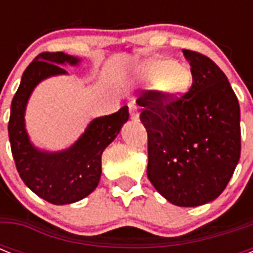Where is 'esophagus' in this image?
<instances>
[{
  "mask_svg": "<svg viewBox=\"0 0 253 253\" xmlns=\"http://www.w3.org/2000/svg\"><path fill=\"white\" fill-rule=\"evenodd\" d=\"M130 115L132 121H139V109L136 105L131 103L130 105Z\"/></svg>",
  "mask_w": 253,
  "mask_h": 253,
  "instance_id": "obj_1",
  "label": "esophagus"
}]
</instances>
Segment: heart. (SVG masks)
Segmentation results:
<instances>
[{
  "mask_svg": "<svg viewBox=\"0 0 253 253\" xmlns=\"http://www.w3.org/2000/svg\"><path fill=\"white\" fill-rule=\"evenodd\" d=\"M144 80L150 81L159 94L176 99L184 94L192 81V72L185 64L167 59H151L139 67Z\"/></svg>",
  "mask_w": 253,
  "mask_h": 253,
  "instance_id": "b5f03b06",
  "label": "heart"
}]
</instances>
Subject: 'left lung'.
<instances>
[{"mask_svg": "<svg viewBox=\"0 0 253 253\" xmlns=\"http://www.w3.org/2000/svg\"><path fill=\"white\" fill-rule=\"evenodd\" d=\"M193 84L180 98L140 91L148 134L147 176L167 201L194 208L220 196L240 159V107L227 77L205 55L182 49Z\"/></svg>", "mask_w": 253, "mask_h": 253, "instance_id": "left-lung-1", "label": "left lung"}]
</instances>
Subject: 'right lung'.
I'll use <instances>...</instances> for the list:
<instances>
[{
  "instance_id": "add662e5",
  "label": "right lung",
  "mask_w": 253,
  "mask_h": 253,
  "mask_svg": "<svg viewBox=\"0 0 253 253\" xmlns=\"http://www.w3.org/2000/svg\"><path fill=\"white\" fill-rule=\"evenodd\" d=\"M80 57L64 52H43L26 68L10 107L9 139L19 176L37 196L53 205H68L90 194L101 178V156L128 121V107L90 121L81 136L65 150L51 152L31 143L25 114L39 83L67 75L60 65L80 64Z\"/></svg>"
}]
</instances>
